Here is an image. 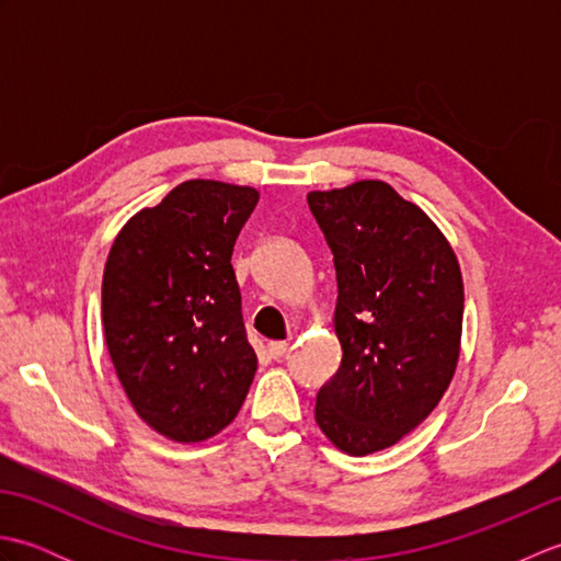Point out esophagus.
<instances>
[{"instance_id": "1", "label": "esophagus", "mask_w": 561, "mask_h": 561, "mask_svg": "<svg viewBox=\"0 0 561 561\" xmlns=\"http://www.w3.org/2000/svg\"><path fill=\"white\" fill-rule=\"evenodd\" d=\"M287 350H289L287 342H270V344H267L270 359H282V356L287 354Z\"/></svg>"}]
</instances>
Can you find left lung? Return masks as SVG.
Returning <instances> with one entry per match:
<instances>
[{"label":"left lung","instance_id":"1","mask_svg":"<svg viewBox=\"0 0 561 561\" xmlns=\"http://www.w3.org/2000/svg\"><path fill=\"white\" fill-rule=\"evenodd\" d=\"M308 207L335 257L342 366L316 422L347 456L396 446L444 398L458 368L462 274L448 238L383 181L313 190Z\"/></svg>","mask_w":561,"mask_h":561}]
</instances>
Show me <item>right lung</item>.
<instances>
[{"label":"right lung","instance_id":"obj_1","mask_svg":"<svg viewBox=\"0 0 561 561\" xmlns=\"http://www.w3.org/2000/svg\"><path fill=\"white\" fill-rule=\"evenodd\" d=\"M250 185L185 181L115 236L103 272V332L139 420L178 444L229 426L257 371L231 265L255 209Z\"/></svg>","mask_w":561,"mask_h":561}]
</instances>
